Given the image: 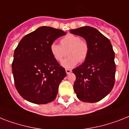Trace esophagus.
Instances as JSON below:
<instances>
[{
  "label": "esophagus",
  "instance_id": "esophagus-1",
  "mask_svg": "<svg viewBox=\"0 0 129 129\" xmlns=\"http://www.w3.org/2000/svg\"><path fill=\"white\" fill-rule=\"evenodd\" d=\"M66 72L67 74H70L72 72V70H70V69H66Z\"/></svg>",
  "mask_w": 129,
  "mask_h": 129
}]
</instances>
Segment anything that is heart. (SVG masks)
<instances>
[{"label": "heart", "instance_id": "b5f03b06", "mask_svg": "<svg viewBox=\"0 0 129 129\" xmlns=\"http://www.w3.org/2000/svg\"><path fill=\"white\" fill-rule=\"evenodd\" d=\"M60 44L52 43L50 45V52L55 61L61 62L67 55L68 56L61 65L66 68L75 66L78 61L83 62L89 54V45L86 41L81 40L77 35L68 34L60 40Z\"/></svg>", "mask_w": 129, "mask_h": 129}]
</instances>
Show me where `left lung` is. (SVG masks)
I'll return each instance as SVG.
<instances>
[{
	"instance_id": "8db88e82",
	"label": "left lung",
	"mask_w": 129,
	"mask_h": 129,
	"mask_svg": "<svg viewBox=\"0 0 129 129\" xmlns=\"http://www.w3.org/2000/svg\"><path fill=\"white\" fill-rule=\"evenodd\" d=\"M89 45V54L81 66L72 70L76 76L74 89L83 102L95 103L111 91L115 84V52L109 40L97 29L83 26L70 30Z\"/></svg>"
}]
</instances>
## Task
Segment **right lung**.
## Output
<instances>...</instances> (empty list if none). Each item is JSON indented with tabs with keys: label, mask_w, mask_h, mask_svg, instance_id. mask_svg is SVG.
Instances as JSON below:
<instances>
[{
	"label": "right lung",
	"mask_w": 129,
	"mask_h": 129,
	"mask_svg": "<svg viewBox=\"0 0 129 129\" xmlns=\"http://www.w3.org/2000/svg\"><path fill=\"white\" fill-rule=\"evenodd\" d=\"M66 33L42 26L27 34L14 50L12 69L16 88L25 100L46 104L56 98L66 72L50 52V45Z\"/></svg>",
	"instance_id": "obj_1"
}]
</instances>
